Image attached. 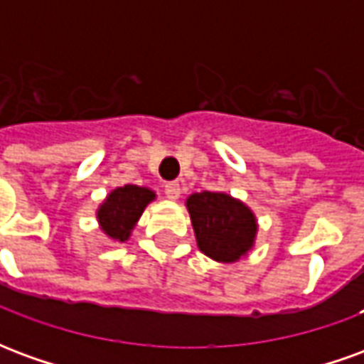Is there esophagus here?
Returning a JSON list of instances; mask_svg holds the SVG:
<instances>
[{"label":"esophagus","mask_w":364,"mask_h":364,"mask_svg":"<svg viewBox=\"0 0 364 364\" xmlns=\"http://www.w3.org/2000/svg\"><path fill=\"white\" fill-rule=\"evenodd\" d=\"M179 195H181V187H179V183H166V197L169 198V200H177L179 198Z\"/></svg>","instance_id":"1"}]
</instances>
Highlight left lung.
I'll return each instance as SVG.
<instances>
[{"label": "left lung", "mask_w": 364, "mask_h": 364, "mask_svg": "<svg viewBox=\"0 0 364 364\" xmlns=\"http://www.w3.org/2000/svg\"><path fill=\"white\" fill-rule=\"evenodd\" d=\"M197 245L216 263H236L252 252L259 224L244 200L222 191L193 193L185 200Z\"/></svg>", "instance_id": "left-lung-1"}]
</instances>
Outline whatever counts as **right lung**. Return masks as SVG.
<instances>
[{
	"instance_id": "add662e5",
	"label": "right lung",
	"mask_w": 364,
	"mask_h": 364,
	"mask_svg": "<svg viewBox=\"0 0 364 364\" xmlns=\"http://www.w3.org/2000/svg\"><path fill=\"white\" fill-rule=\"evenodd\" d=\"M156 200V191L140 185H124L112 189L97 206V224L107 240L124 244L140 220L146 206Z\"/></svg>"
}]
</instances>
